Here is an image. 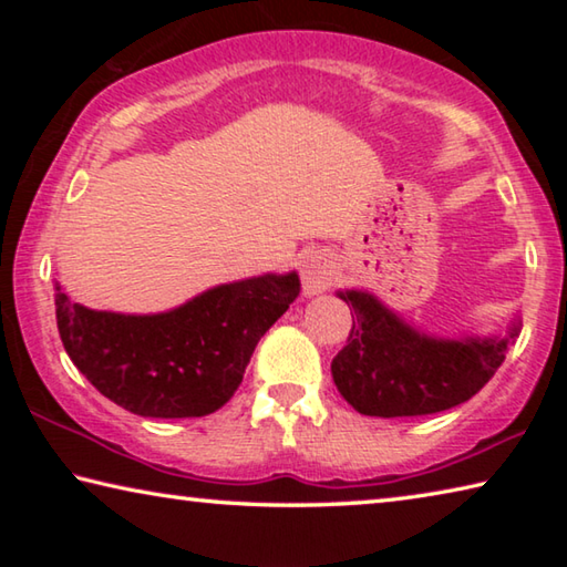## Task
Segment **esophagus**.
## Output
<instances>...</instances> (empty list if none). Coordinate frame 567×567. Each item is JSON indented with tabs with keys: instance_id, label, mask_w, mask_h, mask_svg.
Masks as SVG:
<instances>
[{
	"instance_id": "1",
	"label": "esophagus",
	"mask_w": 567,
	"mask_h": 567,
	"mask_svg": "<svg viewBox=\"0 0 567 567\" xmlns=\"http://www.w3.org/2000/svg\"><path fill=\"white\" fill-rule=\"evenodd\" d=\"M302 287L307 295H320L328 290V285L332 282L334 277V262L328 252H310L302 260Z\"/></svg>"
}]
</instances>
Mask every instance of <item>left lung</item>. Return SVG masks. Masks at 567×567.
Returning a JSON list of instances; mask_svg holds the SVG:
<instances>
[{
	"label": "left lung",
	"instance_id": "8db88e82",
	"mask_svg": "<svg viewBox=\"0 0 567 567\" xmlns=\"http://www.w3.org/2000/svg\"><path fill=\"white\" fill-rule=\"evenodd\" d=\"M352 307L348 344L334 354L332 380L370 417L433 415L485 388L507 352L503 340H435L408 328L368 292H340Z\"/></svg>",
	"mask_w": 567,
	"mask_h": 567
}]
</instances>
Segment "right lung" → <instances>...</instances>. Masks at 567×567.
I'll list each match as a JSON object with an SVG mask.
<instances>
[{"instance_id":"obj_1","label":"right lung","mask_w":567,"mask_h":567,"mask_svg":"<svg viewBox=\"0 0 567 567\" xmlns=\"http://www.w3.org/2000/svg\"><path fill=\"white\" fill-rule=\"evenodd\" d=\"M300 295V277L219 285L162 315L97 312L54 282L56 328L76 370L142 417H203L243 382L262 334Z\"/></svg>"}]
</instances>
